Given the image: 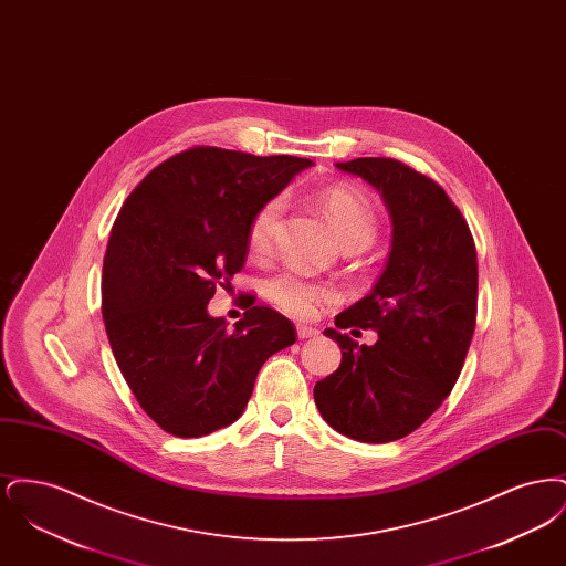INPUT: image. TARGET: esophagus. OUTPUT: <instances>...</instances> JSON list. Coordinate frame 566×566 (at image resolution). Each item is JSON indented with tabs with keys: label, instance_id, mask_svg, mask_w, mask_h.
<instances>
[{
	"label": "esophagus",
	"instance_id": "34e87169",
	"mask_svg": "<svg viewBox=\"0 0 566 566\" xmlns=\"http://www.w3.org/2000/svg\"><path fill=\"white\" fill-rule=\"evenodd\" d=\"M318 328L314 326H307V324H296V335L298 339H312V337H318Z\"/></svg>",
	"mask_w": 566,
	"mask_h": 566
}]
</instances>
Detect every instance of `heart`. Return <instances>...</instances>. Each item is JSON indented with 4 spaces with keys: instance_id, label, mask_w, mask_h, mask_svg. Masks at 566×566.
I'll return each mask as SVG.
<instances>
[{
    "instance_id": "obj_1",
    "label": "heart",
    "mask_w": 566,
    "mask_h": 566,
    "mask_svg": "<svg viewBox=\"0 0 566 566\" xmlns=\"http://www.w3.org/2000/svg\"><path fill=\"white\" fill-rule=\"evenodd\" d=\"M324 212L337 233L339 242H371L376 235V214L371 210L369 199L358 189H352L346 185L328 187L321 195ZM284 210V201L280 197H273L268 203L259 208V212L252 216L248 227V245L254 252H265L271 245L275 224ZM268 295L271 301L282 307L284 312L307 318L312 316L323 301L333 298V291L310 282L298 271H282L275 277H271L268 284Z\"/></svg>"
}]
</instances>
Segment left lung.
Here are the masks:
<instances>
[{
	"label": "left lung",
	"mask_w": 566,
	"mask_h": 566,
	"mask_svg": "<svg viewBox=\"0 0 566 566\" xmlns=\"http://www.w3.org/2000/svg\"><path fill=\"white\" fill-rule=\"evenodd\" d=\"M379 192L392 224L386 265L371 293L335 318L374 328V346L324 328L342 365L314 386L328 427L388 443L416 431L457 384L478 314V254L446 190L403 163L363 157L335 165Z\"/></svg>",
	"instance_id": "1"
}]
</instances>
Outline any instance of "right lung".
Segmentation results:
<instances>
[{
  "label": "right lung",
  "mask_w": 566,
  "mask_h": 566,
  "mask_svg": "<svg viewBox=\"0 0 566 566\" xmlns=\"http://www.w3.org/2000/svg\"><path fill=\"white\" fill-rule=\"evenodd\" d=\"M310 165L199 146L157 165L125 201L104 256L102 314L120 374L163 431L233 424L263 363L295 344V326L271 307L250 303L227 328L208 303L242 271L252 216Z\"/></svg>",
  "instance_id": "obj_1"
}]
</instances>
